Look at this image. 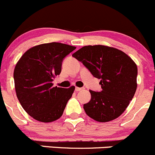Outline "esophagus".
<instances>
[{
  "label": "esophagus",
  "mask_w": 155,
  "mask_h": 155,
  "mask_svg": "<svg viewBox=\"0 0 155 155\" xmlns=\"http://www.w3.org/2000/svg\"><path fill=\"white\" fill-rule=\"evenodd\" d=\"M84 89V87H75V91H76V92H78V91H82V90Z\"/></svg>",
  "instance_id": "1"
}]
</instances>
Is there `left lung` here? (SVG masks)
Returning <instances> with one entry per match:
<instances>
[{"label":"left lung","mask_w":155,"mask_h":155,"mask_svg":"<svg viewBox=\"0 0 155 155\" xmlns=\"http://www.w3.org/2000/svg\"><path fill=\"white\" fill-rule=\"evenodd\" d=\"M92 75L101 79V92L91 91V101L84 104L88 116L101 123L119 117L133 98L138 68L123 51L105 45H87L72 54Z\"/></svg>","instance_id":"left-lung-1"}]
</instances>
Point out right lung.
I'll return each mask as SVG.
<instances>
[{
    "instance_id": "obj_1",
    "label": "right lung",
    "mask_w": 155,
    "mask_h": 155,
    "mask_svg": "<svg viewBox=\"0 0 155 155\" xmlns=\"http://www.w3.org/2000/svg\"><path fill=\"white\" fill-rule=\"evenodd\" d=\"M76 47L59 42L41 44L23 54L14 68L17 97L33 119L51 123L63 114L74 87H53V79L61 71L63 59Z\"/></svg>"
}]
</instances>
